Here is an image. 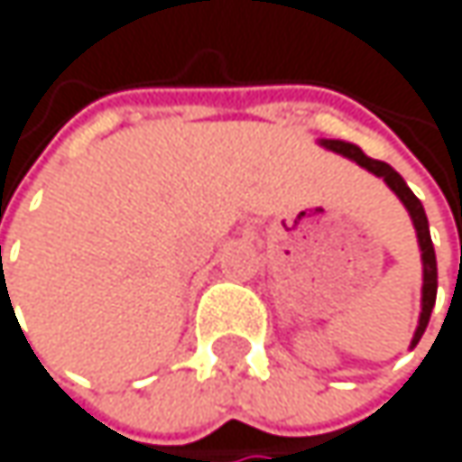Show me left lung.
Instances as JSON below:
<instances>
[{"label": "left lung", "instance_id": "left-lung-1", "mask_svg": "<svg viewBox=\"0 0 462 462\" xmlns=\"http://www.w3.org/2000/svg\"><path fill=\"white\" fill-rule=\"evenodd\" d=\"M325 148L336 151V153H344L349 156L352 162H357L360 167H365L368 172L384 178V183L401 197V202L406 205L411 221H414V229H417V241H420V252H422V314H420V325L414 330V338H411V349L420 344L428 322H430V311L436 306V290H439V271H436V252H433V241H430V229H428V216H425V208L422 202L414 197V191L406 186V180L387 164V162H379V159H371L365 156L357 145L352 143H344V140H322Z\"/></svg>", "mask_w": 462, "mask_h": 462}]
</instances>
